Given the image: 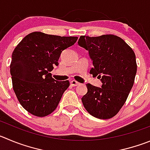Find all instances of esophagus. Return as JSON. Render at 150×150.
<instances>
[{
	"label": "esophagus",
	"mask_w": 150,
	"mask_h": 150,
	"mask_svg": "<svg viewBox=\"0 0 150 150\" xmlns=\"http://www.w3.org/2000/svg\"><path fill=\"white\" fill-rule=\"evenodd\" d=\"M70 84L72 86H76L78 85H79V83L78 81H75V80H72L70 81Z\"/></svg>",
	"instance_id": "34e87169"
}]
</instances>
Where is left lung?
<instances>
[{
    "instance_id": "left-lung-1",
    "label": "left lung",
    "mask_w": 150,
    "mask_h": 150,
    "mask_svg": "<svg viewBox=\"0 0 150 150\" xmlns=\"http://www.w3.org/2000/svg\"><path fill=\"white\" fill-rule=\"evenodd\" d=\"M78 45L89 52L93 67L89 73L100 79L101 87L86 84L81 100L86 111L100 119L115 115L127 100L137 72L135 54L120 37L81 36Z\"/></svg>"
}]
</instances>
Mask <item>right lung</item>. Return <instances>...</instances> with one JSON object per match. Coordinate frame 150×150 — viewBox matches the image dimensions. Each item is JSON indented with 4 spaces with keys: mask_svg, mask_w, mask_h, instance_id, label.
Wrapping results in <instances>:
<instances>
[{
    "mask_svg": "<svg viewBox=\"0 0 150 150\" xmlns=\"http://www.w3.org/2000/svg\"><path fill=\"white\" fill-rule=\"evenodd\" d=\"M78 37H61L34 32L27 35L12 54L10 74L18 101L31 114L44 117L58 107L69 81L52 78L53 65H58L62 51Z\"/></svg>",
    "mask_w": 150,
    "mask_h": 150,
    "instance_id": "add662e5",
    "label": "right lung"
}]
</instances>
